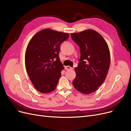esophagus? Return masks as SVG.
<instances>
[{
  "label": "esophagus",
  "mask_w": 131,
  "mask_h": 131,
  "mask_svg": "<svg viewBox=\"0 0 131 131\" xmlns=\"http://www.w3.org/2000/svg\"><path fill=\"white\" fill-rule=\"evenodd\" d=\"M65 69L66 70H70V69H73V68H72V67H70L69 66H66V67H65Z\"/></svg>",
  "instance_id": "1"
}]
</instances>
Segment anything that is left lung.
<instances>
[{
    "mask_svg": "<svg viewBox=\"0 0 131 131\" xmlns=\"http://www.w3.org/2000/svg\"><path fill=\"white\" fill-rule=\"evenodd\" d=\"M73 41L80 48L81 56L75 68V89L83 94L97 91L108 74L110 53L108 44L102 35L93 29L71 34Z\"/></svg>",
    "mask_w": 131,
    "mask_h": 131,
    "instance_id": "obj_1",
    "label": "left lung"
}]
</instances>
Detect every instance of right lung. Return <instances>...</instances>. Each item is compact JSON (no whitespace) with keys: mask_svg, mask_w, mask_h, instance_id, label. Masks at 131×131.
Returning a JSON list of instances; mask_svg holds the SVG:
<instances>
[{"mask_svg":"<svg viewBox=\"0 0 131 131\" xmlns=\"http://www.w3.org/2000/svg\"><path fill=\"white\" fill-rule=\"evenodd\" d=\"M69 37L68 33L46 28L29 41L25 53L26 69L39 92L48 93L56 89L64 69L59 57L60 46Z\"/></svg>","mask_w":131,"mask_h":131,"instance_id":"1","label":"right lung"}]
</instances>
